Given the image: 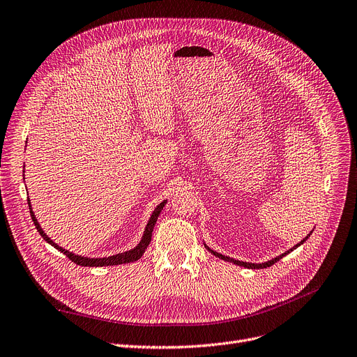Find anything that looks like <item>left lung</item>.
I'll return each mask as SVG.
<instances>
[{"instance_id": "left-lung-1", "label": "left lung", "mask_w": 357, "mask_h": 357, "mask_svg": "<svg viewBox=\"0 0 357 357\" xmlns=\"http://www.w3.org/2000/svg\"><path fill=\"white\" fill-rule=\"evenodd\" d=\"M311 234H312V231H311ZM311 234H308L307 236H305V238L301 241V243H298L294 248H291V250H287L286 252H283V254H280V256H278V257H275L273 260H268V261H266V263H259V264H256V263H247V261H240V260H235V259H231V257H227V256H222V254H219V252H216V251H213V250H211L208 245H205L215 257H219V259H222V260H225V261H229V263H234V264H238V266H241V267H247V268H266V267H270L271 264H275L276 261H279L282 257H284L286 254H289L291 251H294L295 248H298L301 244H303L305 241L308 240V236L311 235Z\"/></svg>"}]
</instances>
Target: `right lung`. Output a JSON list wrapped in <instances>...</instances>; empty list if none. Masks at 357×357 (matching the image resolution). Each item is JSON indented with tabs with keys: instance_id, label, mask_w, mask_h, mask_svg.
<instances>
[{
	"instance_id": "right-lung-1",
	"label": "right lung",
	"mask_w": 357,
	"mask_h": 357,
	"mask_svg": "<svg viewBox=\"0 0 357 357\" xmlns=\"http://www.w3.org/2000/svg\"><path fill=\"white\" fill-rule=\"evenodd\" d=\"M27 202H29V209H30V216H31L33 224H35L36 229H38V231H39V234L43 236V240H45V241H47V243H49L50 245H52V247H55L56 250H59L61 252H63L65 256H66L68 259H70L71 261H74V263H75V264H78V266H84V267L117 266V264H126V263H132V261H137V260H139V259L142 257V254L145 252L146 247H148V245H149V243H151V236H152V231H154V225H155V222H157V219H158V216H160V213H161L162 208L165 206V203H167V200L161 202L160 205L155 208V211L152 212V215H151V218H149V220H148V224H146V228H145V231H144L142 240L139 241V244H138L137 247L132 248V250H129V251H125V252H119V254H116V256L103 257V259H90V257H82V256H78V254H73L71 251H68V250H65V248L59 247L56 243H54L52 240H50L49 236L43 232V229L40 228V225H39V222H38V219H36L35 213H33V211H31V205H30V200H29V199H27Z\"/></svg>"
}]
</instances>
